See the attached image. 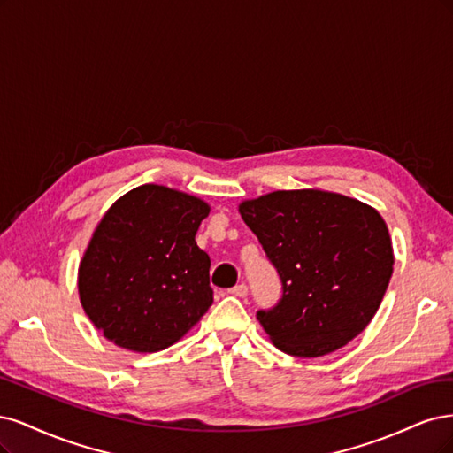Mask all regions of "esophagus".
I'll list each match as a JSON object with an SVG mask.
<instances>
[{
  "mask_svg": "<svg viewBox=\"0 0 453 453\" xmlns=\"http://www.w3.org/2000/svg\"><path fill=\"white\" fill-rule=\"evenodd\" d=\"M227 294L235 296V297H246L248 296V286L246 284H237V286H233L231 289H227Z\"/></svg>",
  "mask_w": 453,
  "mask_h": 453,
  "instance_id": "1",
  "label": "esophagus"
}]
</instances>
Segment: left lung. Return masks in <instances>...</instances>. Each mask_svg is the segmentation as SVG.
<instances>
[{"mask_svg": "<svg viewBox=\"0 0 453 453\" xmlns=\"http://www.w3.org/2000/svg\"><path fill=\"white\" fill-rule=\"evenodd\" d=\"M239 211L282 282L279 303L256 314L276 348L319 357L369 326L393 273L380 214L322 189H280Z\"/></svg>", "mask_w": 453, "mask_h": 453, "instance_id": "8db88e82", "label": "left lung"}]
</instances>
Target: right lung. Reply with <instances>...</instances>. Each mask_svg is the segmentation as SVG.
Wrapping results in <instances>:
<instances>
[{
	"mask_svg": "<svg viewBox=\"0 0 453 453\" xmlns=\"http://www.w3.org/2000/svg\"><path fill=\"white\" fill-rule=\"evenodd\" d=\"M209 211L197 197L144 184L101 218L81 261L79 294L105 339L159 352L209 311L211 257L196 242Z\"/></svg>",
	"mask_w": 453,
	"mask_h": 453,
	"instance_id": "1",
	"label": "right lung"
}]
</instances>
